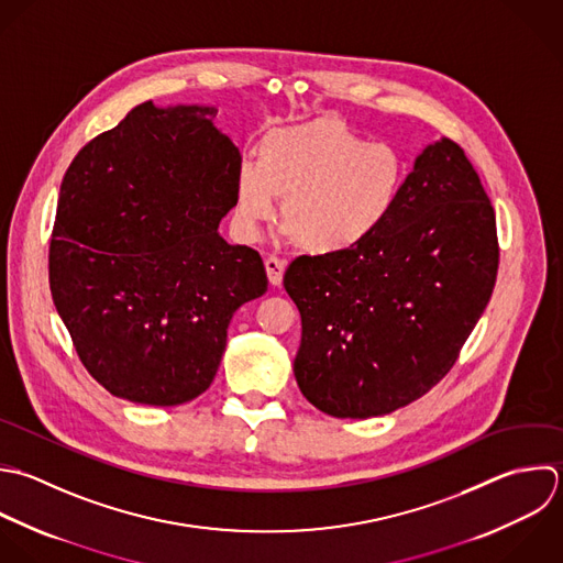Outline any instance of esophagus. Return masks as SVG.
I'll use <instances>...</instances> for the list:
<instances>
[{
    "instance_id": "obj_1",
    "label": "esophagus",
    "mask_w": 563,
    "mask_h": 563,
    "mask_svg": "<svg viewBox=\"0 0 563 563\" xmlns=\"http://www.w3.org/2000/svg\"><path fill=\"white\" fill-rule=\"evenodd\" d=\"M265 269H267V278L274 287H278L283 283V274H285V263L276 256H267L265 258Z\"/></svg>"
}]
</instances>
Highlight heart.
Returning a JSON list of instances; mask_svg holds the SVG:
<instances>
[{"mask_svg": "<svg viewBox=\"0 0 563 563\" xmlns=\"http://www.w3.org/2000/svg\"><path fill=\"white\" fill-rule=\"evenodd\" d=\"M406 184L401 153L366 142L338 118H316L269 131L258 162L234 177V221L256 239L283 199V221L316 256H340L375 239L393 217Z\"/></svg>", "mask_w": 563, "mask_h": 563, "instance_id": "heart-1", "label": "heart"}]
</instances>
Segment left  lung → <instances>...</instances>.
I'll return each instance as SVG.
<instances>
[{
  "instance_id": "obj_1",
  "label": "left lung",
  "mask_w": 563,
  "mask_h": 563,
  "mask_svg": "<svg viewBox=\"0 0 563 563\" xmlns=\"http://www.w3.org/2000/svg\"><path fill=\"white\" fill-rule=\"evenodd\" d=\"M498 261L496 212L465 151L450 137L428 144L375 239L287 267L283 285L302 318L300 393L338 419L417 401L456 364Z\"/></svg>"
}]
</instances>
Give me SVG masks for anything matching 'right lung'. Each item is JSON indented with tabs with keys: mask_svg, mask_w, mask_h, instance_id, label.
Segmentation results:
<instances>
[{
	"mask_svg": "<svg viewBox=\"0 0 563 563\" xmlns=\"http://www.w3.org/2000/svg\"><path fill=\"white\" fill-rule=\"evenodd\" d=\"M214 107H133L60 181L49 291L87 373L113 397L179 406L212 384L234 311L267 291L263 258L230 245L241 153Z\"/></svg>",
	"mask_w": 563,
	"mask_h": 563,
	"instance_id": "obj_1",
	"label": "right lung"
}]
</instances>
